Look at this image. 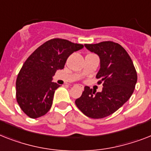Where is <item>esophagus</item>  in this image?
<instances>
[{"instance_id":"obj_1","label":"esophagus","mask_w":151,"mask_h":151,"mask_svg":"<svg viewBox=\"0 0 151 151\" xmlns=\"http://www.w3.org/2000/svg\"><path fill=\"white\" fill-rule=\"evenodd\" d=\"M81 88H83V87H82V86H81Z\"/></svg>"}]
</instances>
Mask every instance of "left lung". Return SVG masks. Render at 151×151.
I'll return each mask as SVG.
<instances>
[{
	"instance_id": "obj_1",
	"label": "left lung",
	"mask_w": 151,
	"mask_h": 151,
	"mask_svg": "<svg viewBox=\"0 0 151 151\" xmlns=\"http://www.w3.org/2000/svg\"><path fill=\"white\" fill-rule=\"evenodd\" d=\"M89 51L100 58V69L96 78L103 83L101 92L84 87L75 104L83 113L92 119L110 116L122 107L133 94L137 74L130 56L119 44L111 41L84 44Z\"/></svg>"
}]
</instances>
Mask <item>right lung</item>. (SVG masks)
<instances>
[{
    "label": "right lung",
    "mask_w": 151,
    "mask_h": 151,
    "mask_svg": "<svg viewBox=\"0 0 151 151\" xmlns=\"http://www.w3.org/2000/svg\"><path fill=\"white\" fill-rule=\"evenodd\" d=\"M83 47L67 40L52 39L29 56L16 80L17 101L27 116L36 119L49 111L60 87L52 82V77L57 70L63 69L70 55Z\"/></svg>",
    "instance_id": "right-lung-1"
}]
</instances>
